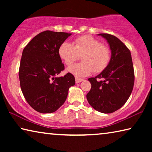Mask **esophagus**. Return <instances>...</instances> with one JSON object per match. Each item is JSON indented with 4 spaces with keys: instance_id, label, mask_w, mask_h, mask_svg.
Listing matches in <instances>:
<instances>
[{
    "instance_id": "esophagus-1",
    "label": "esophagus",
    "mask_w": 152,
    "mask_h": 152,
    "mask_svg": "<svg viewBox=\"0 0 152 152\" xmlns=\"http://www.w3.org/2000/svg\"><path fill=\"white\" fill-rule=\"evenodd\" d=\"M84 80V79L80 78H78V77H76V83H80Z\"/></svg>"
}]
</instances>
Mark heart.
<instances>
[{
	"mask_svg": "<svg viewBox=\"0 0 152 152\" xmlns=\"http://www.w3.org/2000/svg\"><path fill=\"white\" fill-rule=\"evenodd\" d=\"M58 54L67 66H70L82 56V62L76 64L68 69L78 77L88 76L94 71L101 73L106 69L111 60L109 48L90 35L76 37L73 43L64 42L58 50Z\"/></svg>",
	"mask_w": 152,
	"mask_h": 152,
	"instance_id": "1",
	"label": "heart"
}]
</instances>
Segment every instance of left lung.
<instances>
[{"label":"left lung","mask_w":152,"mask_h":152,"mask_svg":"<svg viewBox=\"0 0 152 152\" xmlns=\"http://www.w3.org/2000/svg\"><path fill=\"white\" fill-rule=\"evenodd\" d=\"M99 35L109 43L111 60L101 74L88 78L91 89L86 98L95 110L111 113L122 107L132 94L135 80L134 69L130 51L121 41L108 33Z\"/></svg>","instance_id":"left-lung-1"}]
</instances>
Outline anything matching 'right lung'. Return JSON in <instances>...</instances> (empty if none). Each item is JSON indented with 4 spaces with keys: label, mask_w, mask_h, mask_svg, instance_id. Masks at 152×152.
I'll return each instance as SVG.
<instances>
[{
    "label": "right lung",
    "mask_w": 152,
    "mask_h": 152,
    "mask_svg": "<svg viewBox=\"0 0 152 152\" xmlns=\"http://www.w3.org/2000/svg\"><path fill=\"white\" fill-rule=\"evenodd\" d=\"M72 33L45 31L35 36L22 53L19 70L20 88L33 109L42 113L55 112L66 101L72 74L57 77L64 70L58 50Z\"/></svg>",
    "instance_id": "obj_1"
}]
</instances>
